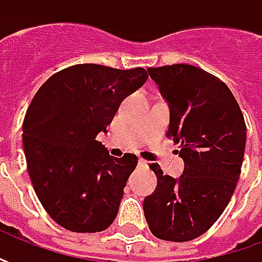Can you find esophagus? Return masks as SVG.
Wrapping results in <instances>:
<instances>
[{
  "instance_id": "obj_1",
  "label": "esophagus",
  "mask_w": 262,
  "mask_h": 262,
  "mask_svg": "<svg viewBox=\"0 0 262 262\" xmlns=\"http://www.w3.org/2000/svg\"><path fill=\"white\" fill-rule=\"evenodd\" d=\"M138 166L147 167V166H148V162H146L144 159H141V157H140V159H138Z\"/></svg>"
}]
</instances>
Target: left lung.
<instances>
[{
	"mask_svg": "<svg viewBox=\"0 0 262 262\" xmlns=\"http://www.w3.org/2000/svg\"><path fill=\"white\" fill-rule=\"evenodd\" d=\"M170 111L167 136L181 144L184 172L150 167L157 186L143 203L151 233L170 242L201 236L225 211L244 162L247 125L235 96L219 78L188 64L147 68Z\"/></svg>",
	"mask_w": 262,
	"mask_h": 262,
	"instance_id": "1",
	"label": "left lung"
}]
</instances>
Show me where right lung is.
<instances>
[{"label": "right lung", "instance_id": "add662e5", "mask_svg": "<svg viewBox=\"0 0 262 262\" xmlns=\"http://www.w3.org/2000/svg\"><path fill=\"white\" fill-rule=\"evenodd\" d=\"M148 78L144 68L77 64L49 77L23 122V148L36 195L59 226L78 233L112 225L136 155L116 159L96 140L107 133L126 96Z\"/></svg>", "mask_w": 262, "mask_h": 262}]
</instances>
